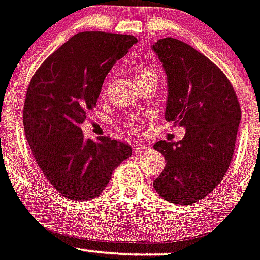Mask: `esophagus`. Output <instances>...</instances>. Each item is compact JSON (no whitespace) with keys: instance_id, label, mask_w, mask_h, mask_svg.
Returning <instances> with one entry per match:
<instances>
[{"instance_id":"obj_1","label":"esophagus","mask_w":260,"mask_h":260,"mask_svg":"<svg viewBox=\"0 0 260 260\" xmlns=\"http://www.w3.org/2000/svg\"><path fill=\"white\" fill-rule=\"evenodd\" d=\"M149 149H150V148L148 147V145L139 144V145H137V147L134 148V152L135 153H145V152H148Z\"/></svg>"}]
</instances>
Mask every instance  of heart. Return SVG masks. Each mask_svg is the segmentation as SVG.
<instances>
[{
	"label": "heart",
	"mask_w": 260,
	"mask_h": 260,
	"mask_svg": "<svg viewBox=\"0 0 260 260\" xmlns=\"http://www.w3.org/2000/svg\"><path fill=\"white\" fill-rule=\"evenodd\" d=\"M137 76H138V81L145 80V79H150V78L157 79L155 71L152 70V69H149V68H140L139 70H138ZM133 123H134L135 126H138V121L137 120H133Z\"/></svg>",
	"instance_id": "heart-1"
}]
</instances>
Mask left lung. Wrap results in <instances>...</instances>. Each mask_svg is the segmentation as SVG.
<instances>
[{
	"instance_id": "8db88e82",
	"label": "left lung",
	"mask_w": 260,
	"mask_h": 260,
	"mask_svg": "<svg viewBox=\"0 0 260 260\" xmlns=\"http://www.w3.org/2000/svg\"><path fill=\"white\" fill-rule=\"evenodd\" d=\"M167 75L166 120L184 126L180 142L160 140L154 149L166 167L155 191L175 204H192L213 191L232 160L241 110L234 86L208 57L169 37L152 46Z\"/></svg>"
}]
</instances>
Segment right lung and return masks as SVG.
<instances>
[{
	"mask_svg": "<svg viewBox=\"0 0 260 260\" xmlns=\"http://www.w3.org/2000/svg\"><path fill=\"white\" fill-rule=\"evenodd\" d=\"M134 43L127 34L78 33L31 78L23 112L26 140L44 176L68 199L102 194L113 170L132 155L125 142L86 139L80 125L97 105L106 75Z\"/></svg>",
	"mask_w": 260,
	"mask_h": 260,
	"instance_id": "1",
	"label": "right lung"
}]
</instances>
